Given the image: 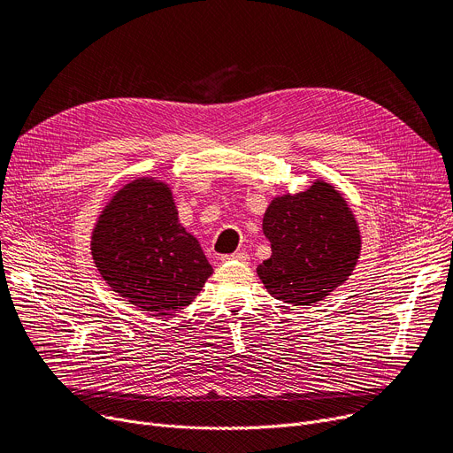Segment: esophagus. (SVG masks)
I'll list each match as a JSON object with an SVG mask.
<instances>
[{"label": "esophagus", "mask_w": 453, "mask_h": 453, "mask_svg": "<svg viewBox=\"0 0 453 453\" xmlns=\"http://www.w3.org/2000/svg\"><path fill=\"white\" fill-rule=\"evenodd\" d=\"M222 263H242L248 265L250 263V255L246 251H236L231 255H224L222 257Z\"/></svg>", "instance_id": "obj_1"}]
</instances>
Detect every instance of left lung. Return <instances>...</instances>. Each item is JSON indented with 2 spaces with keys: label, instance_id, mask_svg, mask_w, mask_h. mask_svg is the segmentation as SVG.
Segmentation results:
<instances>
[{
  "label": "left lung",
  "instance_id": "obj_1",
  "mask_svg": "<svg viewBox=\"0 0 453 453\" xmlns=\"http://www.w3.org/2000/svg\"><path fill=\"white\" fill-rule=\"evenodd\" d=\"M263 233L272 257L257 266V275L270 296L294 306H312L342 287L362 253L349 202L321 178L301 193L272 198Z\"/></svg>",
  "mask_w": 453,
  "mask_h": 453
}]
</instances>
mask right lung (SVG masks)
Wrapping results in <instances>:
<instances>
[{"label":"right lung","instance_id":"add662e5","mask_svg":"<svg viewBox=\"0 0 453 453\" xmlns=\"http://www.w3.org/2000/svg\"><path fill=\"white\" fill-rule=\"evenodd\" d=\"M95 268L119 297L152 316H173L202 292L212 268L178 219L171 185L141 176L113 193L91 229Z\"/></svg>","mask_w":453,"mask_h":453}]
</instances>
